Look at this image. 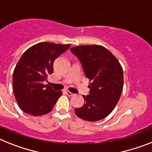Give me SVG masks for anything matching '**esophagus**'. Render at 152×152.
<instances>
[{"label":"esophagus","mask_w":152,"mask_h":152,"mask_svg":"<svg viewBox=\"0 0 152 152\" xmlns=\"http://www.w3.org/2000/svg\"><path fill=\"white\" fill-rule=\"evenodd\" d=\"M65 93H66V94L68 95V96H74V94H72V93H71L70 92V91H65Z\"/></svg>","instance_id":"obj_1"}]
</instances>
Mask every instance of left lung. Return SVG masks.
I'll list each match as a JSON object with an SVG mask.
<instances>
[{"instance_id": "obj_1", "label": "left lung", "mask_w": 152, "mask_h": 152, "mask_svg": "<svg viewBox=\"0 0 152 152\" xmlns=\"http://www.w3.org/2000/svg\"><path fill=\"white\" fill-rule=\"evenodd\" d=\"M71 52L82 64L86 77L90 80V94L84 96L83 107L75 109V114L86 121H98L113 110L123 88L121 64L105 47L86 45L72 47Z\"/></svg>"}]
</instances>
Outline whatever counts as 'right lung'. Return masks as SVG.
<instances>
[{"label":"right lung","instance_id":"obj_1","mask_svg":"<svg viewBox=\"0 0 152 152\" xmlns=\"http://www.w3.org/2000/svg\"><path fill=\"white\" fill-rule=\"evenodd\" d=\"M71 45L39 42L24 52L13 75L14 96L21 110L37 116L49 113L61 96L43 81L53 72V63Z\"/></svg>","mask_w":152,"mask_h":152}]
</instances>
